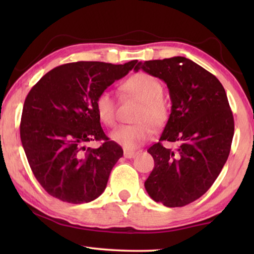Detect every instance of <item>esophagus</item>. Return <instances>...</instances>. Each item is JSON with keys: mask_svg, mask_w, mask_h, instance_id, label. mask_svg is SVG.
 <instances>
[{"mask_svg": "<svg viewBox=\"0 0 254 254\" xmlns=\"http://www.w3.org/2000/svg\"><path fill=\"white\" fill-rule=\"evenodd\" d=\"M137 153H139L137 151H130V150H124V157L127 158V159L134 158Z\"/></svg>", "mask_w": 254, "mask_h": 254, "instance_id": "34e87169", "label": "esophagus"}]
</instances>
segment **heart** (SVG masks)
<instances>
[{"mask_svg": "<svg viewBox=\"0 0 254 254\" xmlns=\"http://www.w3.org/2000/svg\"><path fill=\"white\" fill-rule=\"evenodd\" d=\"M122 91L142 102L137 110L133 126H120L111 132V139L115 143L127 150L139 148L151 139L152 127H161L168 120L169 109L163 101V87L156 77L139 72L127 78L121 86ZM117 101L112 92L105 91L98 94L95 100V110L101 121L112 127L117 119Z\"/></svg>", "mask_w": 254, "mask_h": 254, "instance_id": "1", "label": "heart"}]
</instances>
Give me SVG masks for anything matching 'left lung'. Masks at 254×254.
Here are the masks:
<instances>
[{"mask_svg":"<svg viewBox=\"0 0 254 254\" xmlns=\"http://www.w3.org/2000/svg\"><path fill=\"white\" fill-rule=\"evenodd\" d=\"M142 69L167 84L169 115L159 142L148 149L154 168L144 187L154 201L182 207L208 190L229 158L234 119L225 89L216 77L185 57L140 62ZM162 140L178 142L176 150Z\"/></svg>","mask_w":254,"mask_h":254,"instance_id":"1","label":"left lung"}]
</instances>
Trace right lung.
<instances>
[{"label": "right lung", "mask_w": 254, "mask_h": 254, "mask_svg": "<svg viewBox=\"0 0 254 254\" xmlns=\"http://www.w3.org/2000/svg\"><path fill=\"white\" fill-rule=\"evenodd\" d=\"M77 62L51 69L24 101L20 135L34 177L55 198L89 203L105 190L123 150L110 141L95 110L98 94L136 65ZM104 139L100 148H86Z\"/></svg>", "instance_id": "1"}]
</instances>
